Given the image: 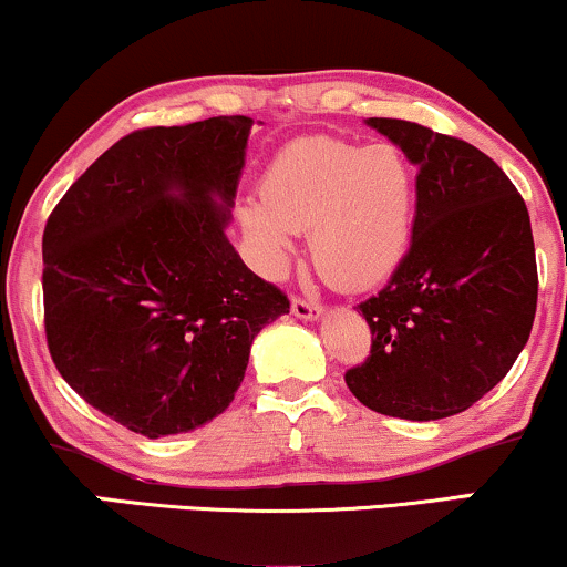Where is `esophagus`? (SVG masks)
<instances>
[{"label":"esophagus","instance_id":"esophagus-1","mask_svg":"<svg viewBox=\"0 0 567 567\" xmlns=\"http://www.w3.org/2000/svg\"><path fill=\"white\" fill-rule=\"evenodd\" d=\"M290 309L298 320H322V315H324V309L320 303H311V301H306V298H292Z\"/></svg>","mask_w":567,"mask_h":567}]
</instances>
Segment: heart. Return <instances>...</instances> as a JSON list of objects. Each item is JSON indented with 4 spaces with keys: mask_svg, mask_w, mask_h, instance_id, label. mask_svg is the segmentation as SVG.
<instances>
[{
    "mask_svg": "<svg viewBox=\"0 0 567 567\" xmlns=\"http://www.w3.org/2000/svg\"><path fill=\"white\" fill-rule=\"evenodd\" d=\"M415 181L392 143L311 135L279 148L261 197L239 207V224L266 275L279 277L309 231L320 275L343 290H368L394 275L413 234Z\"/></svg>",
    "mask_w": 567,
    "mask_h": 567,
    "instance_id": "b5f03b06",
    "label": "heart"
}]
</instances>
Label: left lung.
I'll return each instance as SVG.
<instances>
[{
	"label": "left lung",
	"instance_id": "obj_1",
	"mask_svg": "<svg viewBox=\"0 0 567 567\" xmlns=\"http://www.w3.org/2000/svg\"><path fill=\"white\" fill-rule=\"evenodd\" d=\"M419 167L410 250L360 303L370 357L347 370L375 413L437 421L464 413L509 373L536 317L530 216L506 173L472 143L370 116Z\"/></svg>",
	"mask_w": 567,
	"mask_h": 567
}]
</instances>
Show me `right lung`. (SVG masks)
Wrapping results in <instances>:
<instances>
[{"instance_id": "obj_1", "label": "right lung", "mask_w": 567, "mask_h": 567, "mask_svg": "<svg viewBox=\"0 0 567 567\" xmlns=\"http://www.w3.org/2000/svg\"><path fill=\"white\" fill-rule=\"evenodd\" d=\"M250 116L135 130L58 202L42 237L44 333L63 381L148 440L224 413L282 290L226 237Z\"/></svg>"}]
</instances>
